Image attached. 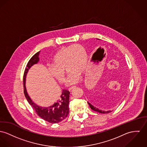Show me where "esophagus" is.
Returning <instances> with one entry per match:
<instances>
[{"label":"esophagus","mask_w":147,"mask_h":147,"mask_svg":"<svg viewBox=\"0 0 147 147\" xmlns=\"http://www.w3.org/2000/svg\"><path fill=\"white\" fill-rule=\"evenodd\" d=\"M75 87H76V86H72V87H69V90H70H70H72L73 88H74Z\"/></svg>","instance_id":"obj_1"}]
</instances>
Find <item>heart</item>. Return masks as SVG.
Masks as SVG:
<instances>
[{
  "mask_svg": "<svg viewBox=\"0 0 147 147\" xmlns=\"http://www.w3.org/2000/svg\"><path fill=\"white\" fill-rule=\"evenodd\" d=\"M88 55L86 49L80 45H72L58 51L53 59V67L49 68L52 76L59 82L65 80V70L69 71V84L77 83L80 74L87 67Z\"/></svg>",
  "mask_w": 147,
  "mask_h": 147,
  "instance_id": "b5f03b06",
  "label": "heart"
}]
</instances>
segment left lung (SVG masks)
Returning <instances> with one entry per match:
<instances>
[{"instance_id": "left-lung-1", "label": "left lung", "mask_w": 147, "mask_h": 147, "mask_svg": "<svg viewBox=\"0 0 147 147\" xmlns=\"http://www.w3.org/2000/svg\"><path fill=\"white\" fill-rule=\"evenodd\" d=\"M93 95H94L93 96H92ZM96 96H97L95 95V96H94V94H92V96H93V99L90 101V102H88V105H89L90 109H91L92 110H93V111H96V112H98V113H111V111H103V110H100V109H98V108L96 107V104H97L96 103L97 102L98 100L97 96L96 97ZM91 96H92V95H91Z\"/></svg>"}]
</instances>
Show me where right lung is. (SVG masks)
Segmentation results:
<instances>
[{"label": "right lung", "instance_id": "right-lung-1", "mask_svg": "<svg viewBox=\"0 0 147 147\" xmlns=\"http://www.w3.org/2000/svg\"><path fill=\"white\" fill-rule=\"evenodd\" d=\"M39 54L40 51L36 53L34 56L30 59L26 65V68H25L23 78L24 86V94L27 101L28 102L30 105L32 106L34 110L39 117H40L41 119L49 123L52 124L58 123L63 120L64 119H65L68 116L69 114V102L70 94L69 91L67 90H63L62 94L59 100L53 106L49 107H42L36 105L32 102L30 98V97L28 96L26 89L25 79L27 73L30 68L34 64H36L38 61Z\"/></svg>", "mask_w": 147, "mask_h": 147}]
</instances>
